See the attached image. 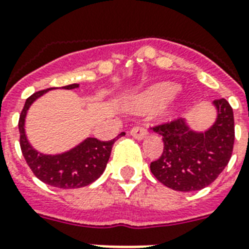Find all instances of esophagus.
<instances>
[{"label":"esophagus","instance_id":"obj_1","mask_svg":"<svg viewBox=\"0 0 249 249\" xmlns=\"http://www.w3.org/2000/svg\"><path fill=\"white\" fill-rule=\"evenodd\" d=\"M129 133H131V136L135 137V139L142 140L143 137H146L147 129L142 126H135L131 131H129Z\"/></svg>","mask_w":249,"mask_h":249}]
</instances>
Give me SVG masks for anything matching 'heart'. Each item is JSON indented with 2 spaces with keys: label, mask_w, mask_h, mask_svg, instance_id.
Segmentation results:
<instances>
[{
  "label": "heart",
  "mask_w": 249,
  "mask_h": 249,
  "mask_svg": "<svg viewBox=\"0 0 249 249\" xmlns=\"http://www.w3.org/2000/svg\"><path fill=\"white\" fill-rule=\"evenodd\" d=\"M180 91V86L174 83H160L151 86L146 91L141 92L133 99V108L140 110L153 109L163 106L165 103L176 98V95Z\"/></svg>",
  "instance_id": "heart-1"
}]
</instances>
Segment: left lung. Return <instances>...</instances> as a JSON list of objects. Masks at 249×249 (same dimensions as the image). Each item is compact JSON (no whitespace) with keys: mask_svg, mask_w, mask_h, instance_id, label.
<instances>
[{"mask_svg":"<svg viewBox=\"0 0 249 249\" xmlns=\"http://www.w3.org/2000/svg\"><path fill=\"white\" fill-rule=\"evenodd\" d=\"M217 118L205 132L191 129L183 118L153 127L161 135V157L150 164L160 183L174 191H200L216 179L228 165L234 146L233 109L227 99L213 100Z\"/></svg>","mask_w":249,"mask_h":249,"instance_id":"1","label":"left lung"}]
</instances>
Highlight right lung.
Returning a JSON list of instances; mask_svg holds the SVG:
<instances>
[{"mask_svg":"<svg viewBox=\"0 0 249 249\" xmlns=\"http://www.w3.org/2000/svg\"><path fill=\"white\" fill-rule=\"evenodd\" d=\"M76 88H79V84L62 86V89L67 90L76 89ZM51 89L34 92L26 99L25 106L22 108L18 118L21 153L34 176L46 184L63 190L85 187L92 183L103 174L109 160L110 151L116 139L110 141H100L94 137H88L70 151L57 155H44L33 149L25 135L26 113L33 102H36L39 96H42ZM122 135H124V132L118 136Z\"/></svg>","mask_w":249,"mask_h":249,"instance_id":"1","label":"right lung"}]
</instances>
